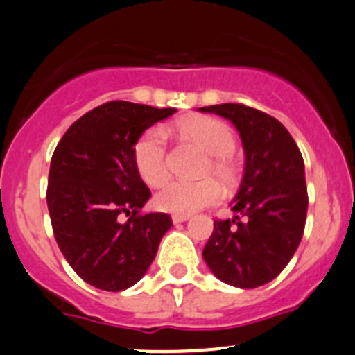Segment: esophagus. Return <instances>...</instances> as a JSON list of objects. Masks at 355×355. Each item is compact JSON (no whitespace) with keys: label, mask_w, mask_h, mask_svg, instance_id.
<instances>
[{"label":"esophagus","mask_w":355,"mask_h":355,"mask_svg":"<svg viewBox=\"0 0 355 355\" xmlns=\"http://www.w3.org/2000/svg\"><path fill=\"white\" fill-rule=\"evenodd\" d=\"M187 219H190V216H188V214H174V216H172V223H183V221H187Z\"/></svg>","instance_id":"34e87169"}]
</instances>
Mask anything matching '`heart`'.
Here are the masks:
<instances>
[{"instance_id":"1","label":"heart","mask_w":355,"mask_h":355,"mask_svg":"<svg viewBox=\"0 0 355 355\" xmlns=\"http://www.w3.org/2000/svg\"><path fill=\"white\" fill-rule=\"evenodd\" d=\"M180 130L197 141L207 153L214 155L211 168L219 180L230 181L234 168L226 157L235 151V136L225 121L211 116H195L183 120ZM134 165L141 180L150 187H158L168 174L167 167V137L164 129L151 127L144 130L134 144ZM221 198V188L214 180L181 181L172 180L165 183L155 195V205L160 211L172 214H191L202 207L216 204Z\"/></svg>"}]
</instances>
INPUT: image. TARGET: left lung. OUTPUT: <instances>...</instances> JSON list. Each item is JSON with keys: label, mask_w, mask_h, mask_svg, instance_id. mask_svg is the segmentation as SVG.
Instances as JSON below:
<instances>
[{"label": "left lung", "mask_w": 355, "mask_h": 355, "mask_svg": "<svg viewBox=\"0 0 355 355\" xmlns=\"http://www.w3.org/2000/svg\"><path fill=\"white\" fill-rule=\"evenodd\" d=\"M198 111L230 120L245 155L230 204L235 216L214 221L202 256L225 284L259 288L286 268L302 242L309 207L303 157L284 125L263 111L234 103Z\"/></svg>", "instance_id": "left-lung-1"}]
</instances>
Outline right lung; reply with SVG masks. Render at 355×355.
Returning <instances> with one entry per match:
<instances>
[{
	"instance_id": "obj_1",
	"label": "right lung",
	"mask_w": 355,
	"mask_h": 355,
	"mask_svg": "<svg viewBox=\"0 0 355 355\" xmlns=\"http://www.w3.org/2000/svg\"><path fill=\"white\" fill-rule=\"evenodd\" d=\"M174 113L111 101L74 121L53 151L46 188L53 235L71 268L94 288L123 291L141 281L172 226L165 212L141 214L151 191L132 151L144 130Z\"/></svg>"
}]
</instances>
